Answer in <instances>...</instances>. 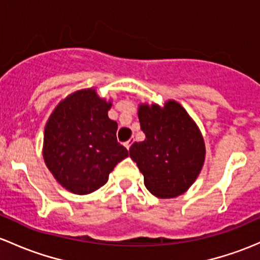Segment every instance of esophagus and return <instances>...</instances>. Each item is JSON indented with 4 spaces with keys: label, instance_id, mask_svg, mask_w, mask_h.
Returning <instances> with one entry per match:
<instances>
[{
    "label": "esophagus",
    "instance_id": "esophagus-1",
    "mask_svg": "<svg viewBox=\"0 0 260 260\" xmlns=\"http://www.w3.org/2000/svg\"><path fill=\"white\" fill-rule=\"evenodd\" d=\"M132 143H133L132 141H127V142H125V143H124V147H125V148H127V149H129L131 146H132Z\"/></svg>",
    "mask_w": 260,
    "mask_h": 260
}]
</instances>
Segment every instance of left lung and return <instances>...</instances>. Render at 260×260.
Wrapping results in <instances>:
<instances>
[{
	"mask_svg": "<svg viewBox=\"0 0 260 260\" xmlns=\"http://www.w3.org/2000/svg\"><path fill=\"white\" fill-rule=\"evenodd\" d=\"M143 142L129 148L147 189L158 198H173L184 193L201 173L206 146L198 127L185 109L168 101L159 106H139Z\"/></svg>",
	"mask_w": 260,
	"mask_h": 260,
	"instance_id": "1",
	"label": "left lung"
}]
</instances>
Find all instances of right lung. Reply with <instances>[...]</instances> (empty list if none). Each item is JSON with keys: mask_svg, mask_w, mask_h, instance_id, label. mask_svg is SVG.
Returning <instances> with one entry per match:
<instances>
[{"mask_svg": "<svg viewBox=\"0 0 260 260\" xmlns=\"http://www.w3.org/2000/svg\"><path fill=\"white\" fill-rule=\"evenodd\" d=\"M112 103L94 89H82L62 101L48 118L43 158L57 182L76 194L105 185L128 151L117 142V122L108 118Z\"/></svg>", "mask_w": 260, "mask_h": 260, "instance_id": "1", "label": "right lung"}]
</instances>
